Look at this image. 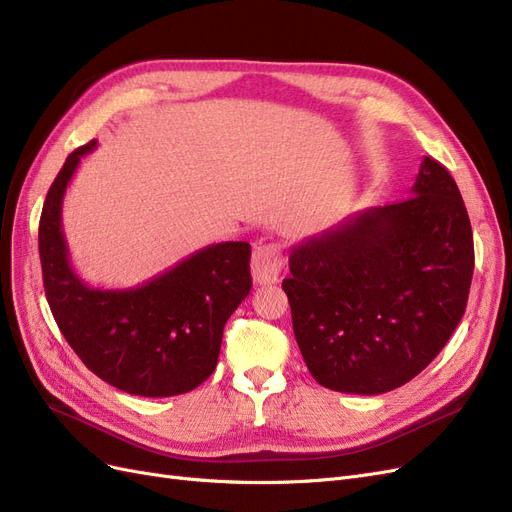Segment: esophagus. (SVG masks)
Here are the masks:
<instances>
[{"label": "esophagus", "instance_id": "1", "mask_svg": "<svg viewBox=\"0 0 512 512\" xmlns=\"http://www.w3.org/2000/svg\"><path fill=\"white\" fill-rule=\"evenodd\" d=\"M282 273V252L280 247L269 243V245H258L254 247L252 254V277L254 282L260 286H269L280 280Z\"/></svg>", "mask_w": 512, "mask_h": 512}]
</instances>
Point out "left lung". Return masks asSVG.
<instances>
[{
	"label": "left lung",
	"instance_id": "8db88e82",
	"mask_svg": "<svg viewBox=\"0 0 512 512\" xmlns=\"http://www.w3.org/2000/svg\"><path fill=\"white\" fill-rule=\"evenodd\" d=\"M282 282L309 374L380 395L436 359L466 312L474 239L455 179L425 158L410 196L294 245Z\"/></svg>",
	"mask_w": 512,
	"mask_h": 512
}]
</instances>
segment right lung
I'll return each instance as SVG.
<instances>
[{
	"mask_svg": "<svg viewBox=\"0 0 512 512\" xmlns=\"http://www.w3.org/2000/svg\"><path fill=\"white\" fill-rule=\"evenodd\" d=\"M94 147L70 153L44 200L38 250L46 301L70 348L104 382L141 397L188 393L213 374L224 324L250 294L252 247L215 243L143 286L89 288L70 265L61 203Z\"/></svg>",
	"mask_w": 512,
	"mask_h": 512,
	"instance_id": "1",
	"label": "right lung"
}]
</instances>
